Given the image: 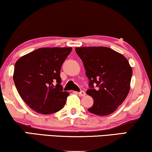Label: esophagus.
Masks as SVG:
<instances>
[{
  "label": "esophagus",
  "mask_w": 152,
  "mask_h": 152,
  "mask_svg": "<svg viewBox=\"0 0 152 152\" xmlns=\"http://www.w3.org/2000/svg\"><path fill=\"white\" fill-rule=\"evenodd\" d=\"M78 95H79V96H86V93L84 92L83 91H81L79 93H78Z\"/></svg>",
  "instance_id": "obj_1"
}]
</instances>
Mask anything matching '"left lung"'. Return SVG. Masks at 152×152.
<instances>
[{"mask_svg":"<svg viewBox=\"0 0 152 152\" xmlns=\"http://www.w3.org/2000/svg\"><path fill=\"white\" fill-rule=\"evenodd\" d=\"M75 50L89 79L86 94L94 98V105L88 110L100 116L115 112L130 89L132 70L127 59L105 47H76Z\"/></svg>","mask_w":152,"mask_h":152,"instance_id":"left-lung-1","label":"left lung"}]
</instances>
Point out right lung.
Returning a JSON list of instances; mask_svg holds the SVG:
<instances>
[{"instance_id":"1","label":"right lung","mask_w":152,"mask_h":152,"mask_svg":"<svg viewBox=\"0 0 152 152\" xmlns=\"http://www.w3.org/2000/svg\"><path fill=\"white\" fill-rule=\"evenodd\" d=\"M71 50V47L39 48L15 64L13 81L18 94L37 113L52 114L64 106L69 94L60 84V71Z\"/></svg>"}]
</instances>
